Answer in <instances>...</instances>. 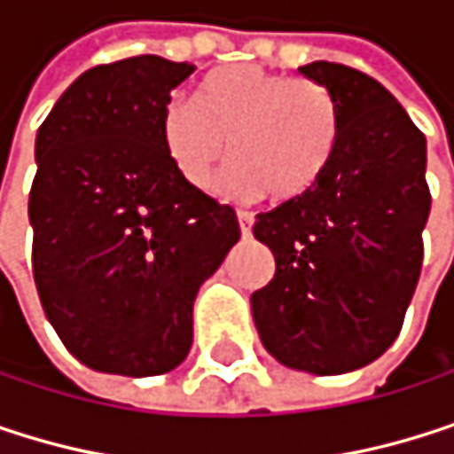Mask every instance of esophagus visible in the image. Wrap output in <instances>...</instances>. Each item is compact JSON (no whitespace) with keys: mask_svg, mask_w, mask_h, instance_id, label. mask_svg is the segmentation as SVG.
Here are the masks:
<instances>
[{"mask_svg":"<svg viewBox=\"0 0 454 454\" xmlns=\"http://www.w3.org/2000/svg\"><path fill=\"white\" fill-rule=\"evenodd\" d=\"M237 217H239V229H242V237H250V231H253V223H255V215H253V212H247V209H239V212H237Z\"/></svg>","mask_w":454,"mask_h":454,"instance_id":"34e87169","label":"esophagus"}]
</instances>
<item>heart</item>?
I'll return each instance as SVG.
<instances>
[{"label":"heart","instance_id":"obj_1","mask_svg":"<svg viewBox=\"0 0 454 454\" xmlns=\"http://www.w3.org/2000/svg\"><path fill=\"white\" fill-rule=\"evenodd\" d=\"M340 132L343 108L327 84L245 63L207 74L193 103L175 100L161 114L164 151L188 185L207 188L231 151L223 191L269 193L274 204L301 201L325 180Z\"/></svg>","mask_w":454,"mask_h":454}]
</instances>
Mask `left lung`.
Listing matches in <instances>:
<instances>
[{"instance_id": "left-lung-1", "label": "left lung", "mask_w": 454, "mask_h": 454, "mask_svg": "<svg viewBox=\"0 0 454 454\" xmlns=\"http://www.w3.org/2000/svg\"><path fill=\"white\" fill-rule=\"evenodd\" d=\"M301 74L338 95L343 132L309 196L255 217L277 274L253 293V317L277 362L340 375L388 351L415 295L431 212L426 135L351 66L317 60Z\"/></svg>"}]
</instances>
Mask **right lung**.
Returning a JSON list of instances; mask_svg holds the SVG:
<instances>
[{"instance_id": "obj_1", "label": "right lung", "mask_w": 454, "mask_h": 454, "mask_svg": "<svg viewBox=\"0 0 454 454\" xmlns=\"http://www.w3.org/2000/svg\"><path fill=\"white\" fill-rule=\"evenodd\" d=\"M193 71L159 55L95 66L36 132V293L63 346L98 372L175 370L201 282L242 237L234 207L188 185L161 143V114Z\"/></svg>"}]
</instances>
